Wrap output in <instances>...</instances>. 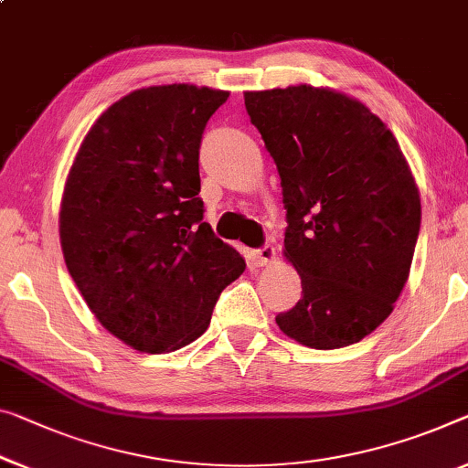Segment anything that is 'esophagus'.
<instances>
[{
    "label": "esophagus",
    "instance_id": "obj_1",
    "mask_svg": "<svg viewBox=\"0 0 468 468\" xmlns=\"http://www.w3.org/2000/svg\"><path fill=\"white\" fill-rule=\"evenodd\" d=\"M276 261V249L270 247V244H265L263 249H259L255 253V263L259 268H263V265H271Z\"/></svg>",
    "mask_w": 468,
    "mask_h": 468
}]
</instances>
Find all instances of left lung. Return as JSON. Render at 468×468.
Segmentation results:
<instances>
[{"mask_svg": "<svg viewBox=\"0 0 468 468\" xmlns=\"http://www.w3.org/2000/svg\"><path fill=\"white\" fill-rule=\"evenodd\" d=\"M286 209L282 253L303 297L276 324L312 349L362 341L404 291L420 194L391 129L347 93L299 83L244 91Z\"/></svg>", "mask_w": 468, "mask_h": 468, "instance_id": "obj_1", "label": "left lung"}]
</instances>
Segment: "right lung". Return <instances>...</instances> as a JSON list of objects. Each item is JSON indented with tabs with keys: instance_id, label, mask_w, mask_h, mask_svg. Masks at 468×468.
I'll return each mask as SVG.
<instances>
[{
	"instance_id": "obj_1",
	"label": "right lung",
	"mask_w": 468,
	"mask_h": 468,
	"mask_svg": "<svg viewBox=\"0 0 468 468\" xmlns=\"http://www.w3.org/2000/svg\"><path fill=\"white\" fill-rule=\"evenodd\" d=\"M228 96L190 83L127 93L91 125L64 184L69 274L100 324L144 354L198 339L247 268L198 198L200 138Z\"/></svg>"
}]
</instances>
